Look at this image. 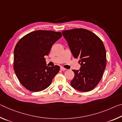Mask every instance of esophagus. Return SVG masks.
I'll use <instances>...</instances> for the list:
<instances>
[{
    "label": "esophagus",
    "instance_id": "1",
    "mask_svg": "<svg viewBox=\"0 0 122 122\" xmlns=\"http://www.w3.org/2000/svg\"><path fill=\"white\" fill-rule=\"evenodd\" d=\"M60 69H61V71H66V69L65 68L63 67H60Z\"/></svg>",
    "mask_w": 122,
    "mask_h": 122
}]
</instances>
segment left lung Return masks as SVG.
I'll use <instances>...</instances> for the list:
<instances>
[{"instance_id":"left-lung-1","label":"left lung","mask_w":122,"mask_h":122,"mask_svg":"<svg viewBox=\"0 0 122 122\" xmlns=\"http://www.w3.org/2000/svg\"><path fill=\"white\" fill-rule=\"evenodd\" d=\"M72 54L80 59V70H73L75 76L72 87L80 92H89L101 81L106 69V51L102 41L94 33L84 28L63 30Z\"/></svg>"}]
</instances>
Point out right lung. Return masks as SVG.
Wrapping results in <instances>:
<instances>
[{"label":"right lung","mask_w":122,"mask_h":122,"mask_svg":"<svg viewBox=\"0 0 122 122\" xmlns=\"http://www.w3.org/2000/svg\"><path fill=\"white\" fill-rule=\"evenodd\" d=\"M61 36V32L36 30L22 37L15 45L13 68L20 83L27 90L38 92L45 89L58 73L59 66H47L44 57Z\"/></svg>","instance_id":"right-lung-1"}]
</instances>
